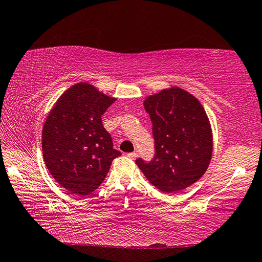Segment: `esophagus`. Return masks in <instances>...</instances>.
<instances>
[{
	"mask_svg": "<svg viewBox=\"0 0 262 262\" xmlns=\"http://www.w3.org/2000/svg\"><path fill=\"white\" fill-rule=\"evenodd\" d=\"M127 157L129 158V159H132V160H135L136 158H137V153L136 152H132V153H128L127 154Z\"/></svg>",
	"mask_w": 262,
	"mask_h": 262,
	"instance_id": "esophagus-1",
	"label": "esophagus"
}]
</instances>
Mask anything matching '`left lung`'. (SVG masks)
<instances>
[{"label":"left lung","instance_id":"8db88e82","mask_svg":"<svg viewBox=\"0 0 262 262\" xmlns=\"http://www.w3.org/2000/svg\"><path fill=\"white\" fill-rule=\"evenodd\" d=\"M144 108L152 121L155 155L136 160L147 180L163 192L191 186L204 176L213 152V133L202 103L178 86L149 96Z\"/></svg>","mask_w":262,"mask_h":262}]
</instances>
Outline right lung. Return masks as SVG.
<instances>
[{"mask_svg": "<svg viewBox=\"0 0 262 262\" xmlns=\"http://www.w3.org/2000/svg\"><path fill=\"white\" fill-rule=\"evenodd\" d=\"M116 98L89 83L66 90L42 128V154L49 173L70 193L83 196L98 189L121 153L104 129L101 117Z\"/></svg>", "mask_w": 262, "mask_h": 262, "instance_id": "1", "label": "right lung"}]
</instances>
